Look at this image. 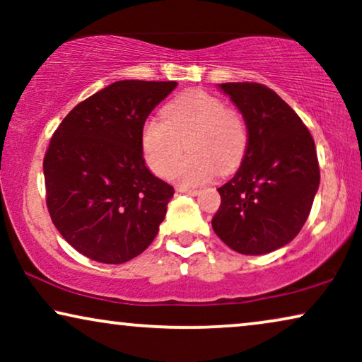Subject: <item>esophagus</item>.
<instances>
[{
	"mask_svg": "<svg viewBox=\"0 0 362 362\" xmlns=\"http://www.w3.org/2000/svg\"><path fill=\"white\" fill-rule=\"evenodd\" d=\"M177 192H182V194H189V196H196L197 194V189L194 187H185V186H180L176 187Z\"/></svg>",
	"mask_w": 362,
	"mask_h": 362,
	"instance_id": "esophagus-1",
	"label": "esophagus"
}]
</instances>
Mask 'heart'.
Returning <instances> with one entry per match:
<instances>
[{
  "label": "heart",
  "mask_w": 362,
  "mask_h": 362,
  "mask_svg": "<svg viewBox=\"0 0 362 362\" xmlns=\"http://www.w3.org/2000/svg\"><path fill=\"white\" fill-rule=\"evenodd\" d=\"M249 133L244 117L211 93L192 90L163 108L161 118H150L141 130V148L148 166L166 176L186 146L190 155L170 173L176 185L199 186L217 170L234 171L245 155Z\"/></svg>",
  "instance_id": "obj_1"
}]
</instances>
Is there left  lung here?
Masks as SVG:
<instances>
[{"mask_svg":"<svg viewBox=\"0 0 362 362\" xmlns=\"http://www.w3.org/2000/svg\"><path fill=\"white\" fill-rule=\"evenodd\" d=\"M244 117L249 143L242 165L221 186L212 229L232 250L264 255L290 244L308 219L320 186L308 128L274 90L254 82L219 83Z\"/></svg>","mask_w":362,"mask_h":362,"instance_id":"1","label":"left lung"}]
</instances>
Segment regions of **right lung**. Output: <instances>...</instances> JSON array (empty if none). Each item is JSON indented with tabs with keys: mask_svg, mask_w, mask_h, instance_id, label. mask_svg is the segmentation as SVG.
Listing matches in <instances>:
<instances>
[{
	"mask_svg": "<svg viewBox=\"0 0 362 362\" xmlns=\"http://www.w3.org/2000/svg\"><path fill=\"white\" fill-rule=\"evenodd\" d=\"M177 82L118 81L74 107L44 156L47 209L77 252L125 264L148 249L173 186L146 168L141 130Z\"/></svg>",
	"mask_w": 362,
	"mask_h": 362,
	"instance_id": "1",
	"label": "right lung"
}]
</instances>
